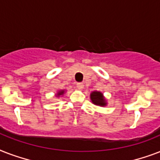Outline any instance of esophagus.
Returning <instances> with one entry per match:
<instances>
[{
  "instance_id": "obj_1",
  "label": "esophagus",
  "mask_w": 160,
  "mask_h": 160,
  "mask_svg": "<svg viewBox=\"0 0 160 160\" xmlns=\"http://www.w3.org/2000/svg\"><path fill=\"white\" fill-rule=\"evenodd\" d=\"M76 87H77V89H79V90H82L83 88H84V85H83L82 83H77V84H76Z\"/></svg>"
}]
</instances>
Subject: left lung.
<instances>
[{
    "label": "left lung",
    "mask_w": 160,
    "mask_h": 160,
    "mask_svg": "<svg viewBox=\"0 0 160 160\" xmlns=\"http://www.w3.org/2000/svg\"><path fill=\"white\" fill-rule=\"evenodd\" d=\"M90 100L93 104H95L99 106H105L107 105L106 100L104 97V95L100 91H93L90 94Z\"/></svg>",
    "instance_id": "8db88e82"
}]
</instances>
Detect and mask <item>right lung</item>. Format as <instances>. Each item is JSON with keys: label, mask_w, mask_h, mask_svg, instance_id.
Listing matches in <instances>:
<instances>
[{"label": "right lung", "mask_w": 160, "mask_h": 160, "mask_svg": "<svg viewBox=\"0 0 160 160\" xmlns=\"http://www.w3.org/2000/svg\"><path fill=\"white\" fill-rule=\"evenodd\" d=\"M64 93H65V90H60V91H59V92L56 94V96H60V95H64Z\"/></svg>", "instance_id": "right-lung-1"}]
</instances>
